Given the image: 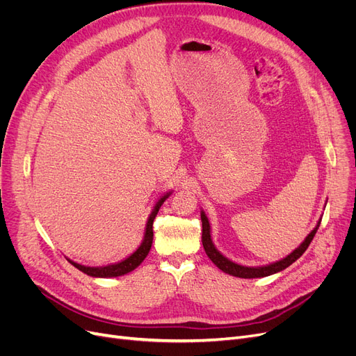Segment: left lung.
Returning <instances> with one entry per match:
<instances>
[{
	"label": "left lung",
	"mask_w": 356,
	"mask_h": 356,
	"mask_svg": "<svg viewBox=\"0 0 356 356\" xmlns=\"http://www.w3.org/2000/svg\"><path fill=\"white\" fill-rule=\"evenodd\" d=\"M201 221H202V245H204V249L205 252L208 255V258L211 259L214 264L221 270L225 271L230 275H234V277H241V279H258V277H267V275H271L274 273H279L284 268H287L291 264H293V262L302 257V254H304L307 251V248L309 246V243L312 242L315 233H317L318 227H320V222L317 225V227H315L308 236L307 239L302 242V245L299 248H296L295 251L287 255L286 258H283L282 261H277L274 262V264H270V266H266V267H243V266H239V264H234V262H232L230 259H227L226 257H222L216 246L213 245V241H211V234H209V222H208V218L204 213H201Z\"/></svg>",
	"instance_id": "obj_1"
}]
</instances>
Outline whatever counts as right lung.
<instances>
[{"instance_id": "right-lung-1", "label": "right lung", "mask_w": 356, "mask_h": 356, "mask_svg": "<svg viewBox=\"0 0 356 356\" xmlns=\"http://www.w3.org/2000/svg\"><path fill=\"white\" fill-rule=\"evenodd\" d=\"M168 195H164L163 198L156 202V205L154 207V211L151 213L149 218H148V222H147V232H145V236H143V241L140 243V246L136 249V251L131 254L129 258L123 259L122 262H117V264H113V266H107V267H85V266H81L77 264V262H73L70 261V264L74 266L77 270H81L82 273L88 274V275H92V277H117V275H123L126 273H130L134 271L138 266H140V262L147 258L149 249H151V245H152V239H154V230H152V222L158 214V209H160V207L163 205V202L168 198Z\"/></svg>"}]
</instances>
